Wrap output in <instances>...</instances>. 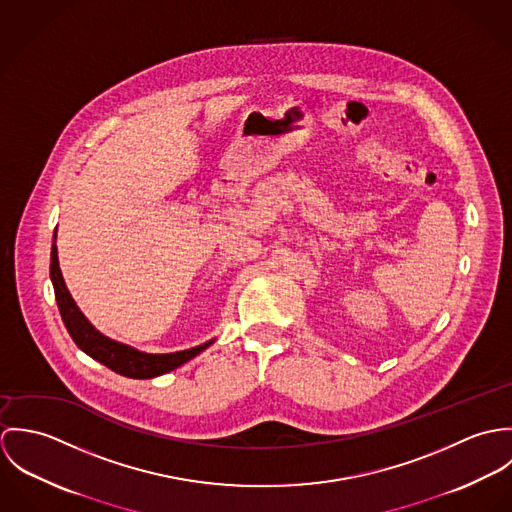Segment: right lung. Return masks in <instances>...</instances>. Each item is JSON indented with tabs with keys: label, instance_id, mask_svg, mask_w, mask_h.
<instances>
[{
	"label": "right lung",
	"instance_id": "1",
	"mask_svg": "<svg viewBox=\"0 0 512 512\" xmlns=\"http://www.w3.org/2000/svg\"><path fill=\"white\" fill-rule=\"evenodd\" d=\"M57 230L53 236V246H51V282L55 288V299L63 317V323L73 337L76 347L84 351L88 357L98 361L100 365L108 366L110 370L128 376V378H153L161 376L169 370H175L177 366L185 365L187 361L195 359L199 353H203L207 347L215 343V339L185 349V351H175V353H163V355H153V353H144L138 351L130 345L118 343L106 335H102L78 309L74 303L73 295L67 290V284L63 280L61 268H59V252H57Z\"/></svg>",
	"mask_w": 512,
	"mask_h": 512
}]
</instances>
